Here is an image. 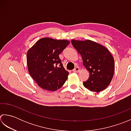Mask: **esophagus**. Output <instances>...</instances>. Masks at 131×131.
<instances>
[{"mask_svg": "<svg viewBox=\"0 0 131 131\" xmlns=\"http://www.w3.org/2000/svg\"><path fill=\"white\" fill-rule=\"evenodd\" d=\"M80 71V68L79 67H76L75 68H74V69H73V72H79Z\"/></svg>", "mask_w": 131, "mask_h": 131, "instance_id": "34e87169", "label": "esophagus"}]
</instances>
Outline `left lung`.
I'll return each mask as SVG.
<instances>
[{
	"mask_svg": "<svg viewBox=\"0 0 131 131\" xmlns=\"http://www.w3.org/2000/svg\"><path fill=\"white\" fill-rule=\"evenodd\" d=\"M83 61V65L89 72V77L83 82L90 91L100 92L105 90L113 79L115 63L114 58L105 46L90 40H71Z\"/></svg>",
	"mask_w": 131,
	"mask_h": 131,
	"instance_id": "left-lung-1",
	"label": "left lung"
}]
</instances>
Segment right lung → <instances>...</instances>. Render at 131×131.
<instances>
[{
  "label": "right lung",
  "instance_id": "right-lung-1",
  "mask_svg": "<svg viewBox=\"0 0 131 131\" xmlns=\"http://www.w3.org/2000/svg\"><path fill=\"white\" fill-rule=\"evenodd\" d=\"M69 43L67 40L43 38L28 50L29 73L43 89L55 91L65 83L69 72L64 68L59 55Z\"/></svg>",
  "mask_w": 131,
  "mask_h": 131
}]
</instances>
